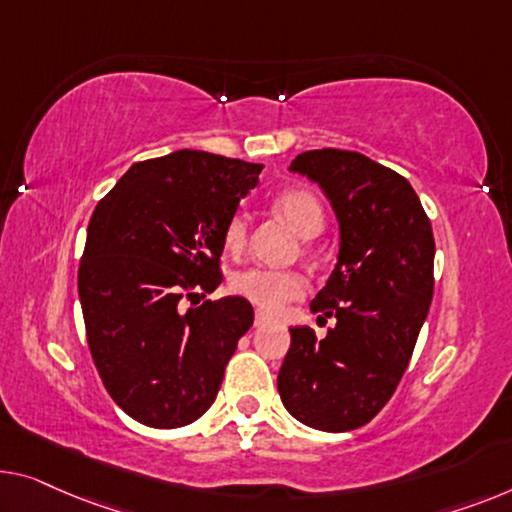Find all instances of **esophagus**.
I'll use <instances>...</instances> for the list:
<instances>
[{"label": "esophagus", "instance_id": "34e87169", "mask_svg": "<svg viewBox=\"0 0 512 512\" xmlns=\"http://www.w3.org/2000/svg\"><path fill=\"white\" fill-rule=\"evenodd\" d=\"M269 322H271V319H269V317H266L262 310H257V312H255V326H257V329H259V326L269 324Z\"/></svg>", "mask_w": 512, "mask_h": 512}]
</instances>
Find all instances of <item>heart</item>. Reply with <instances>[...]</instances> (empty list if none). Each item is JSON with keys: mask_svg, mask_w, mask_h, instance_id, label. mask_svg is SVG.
Listing matches in <instances>:
<instances>
[{"mask_svg": "<svg viewBox=\"0 0 512 512\" xmlns=\"http://www.w3.org/2000/svg\"><path fill=\"white\" fill-rule=\"evenodd\" d=\"M276 209L289 225L301 236H315L324 227V209L310 190L289 188L276 197ZM248 218L243 211H236L227 220L223 230V246L227 253H241L246 246ZM232 294L253 303L257 310L266 315H278L289 301L301 299L305 294V280L296 271L262 269V266H248L236 271L230 278Z\"/></svg>", "mask_w": 512, "mask_h": 512, "instance_id": "1", "label": "heart"}]
</instances>
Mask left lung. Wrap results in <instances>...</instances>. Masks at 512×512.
Wrapping results in <instances>:
<instances>
[{"label": "left lung", "instance_id": "8db88e82", "mask_svg": "<svg viewBox=\"0 0 512 512\" xmlns=\"http://www.w3.org/2000/svg\"><path fill=\"white\" fill-rule=\"evenodd\" d=\"M289 170L319 183L340 223L338 264L310 303L338 324L294 326L278 393L324 432L370 423L398 388L434 292V236L411 183L358 151H303Z\"/></svg>", "mask_w": 512, "mask_h": 512}]
</instances>
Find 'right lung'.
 Segmentation results:
<instances>
[{
	"label": "right lung",
	"mask_w": 512,
	"mask_h": 512,
	"mask_svg": "<svg viewBox=\"0 0 512 512\" xmlns=\"http://www.w3.org/2000/svg\"><path fill=\"white\" fill-rule=\"evenodd\" d=\"M262 167L181 149L135 163L94 209L78 271L89 352L137 423L197 421L253 326L241 296L195 303L223 280V230Z\"/></svg>",
	"instance_id": "right-lung-1"
}]
</instances>
